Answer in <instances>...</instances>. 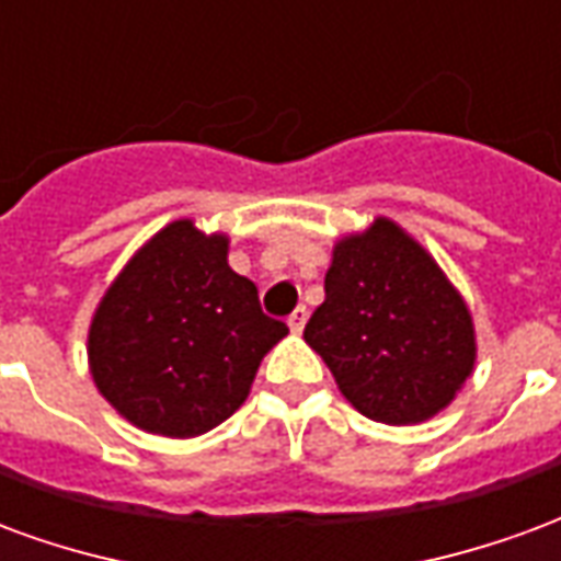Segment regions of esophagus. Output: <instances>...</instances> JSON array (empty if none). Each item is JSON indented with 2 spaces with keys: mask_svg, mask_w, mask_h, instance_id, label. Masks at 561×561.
Here are the masks:
<instances>
[{
  "mask_svg": "<svg viewBox=\"0 0 561 561\" xmlns=\"http://www.w3.org/2000/svg\"><path fill=\"white\" fill-rule=\"evenodd\" d=\"M306 318H309L306 306H297L291 316H288V328H291V333H300V330L306 328Z\"/></svg>",
  "mask_w": 561,
  "mask_h": 561,
  "instance_id": "34e87169",
  "label": "esophagus"
}]
</instances>
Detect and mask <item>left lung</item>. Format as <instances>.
I'll return each instance as SVG.
<instances>
[{
    "label": "left lung",
    "instance_id": "obj_1",
    "mask_svg": "<svg viewBox=\"0 0 561 561\" xmlns=\"http://www.w3.org/2000/svg\"><path fill=\"white\" fill-rule=\"evenodd\" d=\"M304 340L357 412L393 426L442 412L474 366V328L462 297L388 219L336 243L324 304Z\"/></svg>",
    "mask_w": 561,
    "mask_h": 561
}]
</instances>
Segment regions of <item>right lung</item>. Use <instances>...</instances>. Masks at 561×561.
Masks as SVG:
<instances>
[{
    "label": "right lung",
    "instance_id": "add662e5",
    "mask_svg": "<svg viewBox=\"0 0 561 561\" xmlns=\"http://www.w3.org/2000/svg\"><path fill=\"white\" fill-rule=\"evenodd\" d=\"M285 333V321L264 316L255 282L228 267V237L180 219L104 294L90 328V369L126 421L192 438L243 405Z\"/></svg>",
    "mask_w": 561,
    "mask_h": 561
}]
</instances>
